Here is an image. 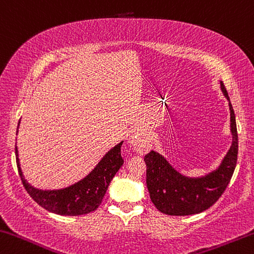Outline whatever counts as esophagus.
<instances>
[{"mask_svg":"<svg viewBox=\"0 0 254 254\" xmlns=\"http://www.w3.org/2000/svg\"><path fill=\"white\" fill-rule=\"evenodd\" d=\"M129 143L135 151L142 154L151 149V140L149 136L143 134H134L130 136Z\"/></svg>","mask_w":254,"mask_h":254,"instance_id":"obj_1","label":"esophagus"}]
</instances>
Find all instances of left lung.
I'll return each instance as SVG.
<instances>
[{"instance_id":"left-lung-1","label":"left lung","mask_w":254,"mask_h":254,"mask_svg":"<svg viewBox=\"0 0 254 254\" xmlns=\"http://www.w3.org/2000/svg\"><path fill=\"white\" fill-rule=\"evenodd\" d=\"M220 88L231 110L233 142L218 169L203 177L190 178L173 168L158 152L151 151L144 157L146 163V186L151 201L162 213L189 216L204 211L216 203L231 182L237 162L239 137L235 114L222 81H220Z\"/></svg>"}]
</instances>
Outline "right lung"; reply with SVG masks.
I'll return each mask as SVG.
<instances>
[{
	"mask_svg": "<svg viewBox=\"0 0 254 254\" xmlns=\"http://www.w3.org/2000/svg\"><path fill=\"white\" fill-rule=\"evenodd\" d=\"M122 145L123 142H120L112 147L86 177L71 186L61 190H43L30 185L22 175L17 145H15V160H17V167L22 185L36 203L48 211L61 216H80L99 208L109 184L124 163V159L120 153Z\"/></svg>",
	"mask_w": 254,
	"mask_h": 254,
	"instance_id": "right-lung-1",
	"label": "right lung"
}]
</instances>
